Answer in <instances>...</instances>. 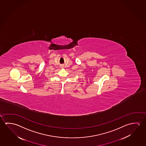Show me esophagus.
Returning <instances> with one entry per match:
<instances>
[{"mask_svg":"<svg viewBox=\"0 0 146 146\" xmlns=\"http://www.w3.org/2000/svg\"><path fill=\"white\" fill-rule=\"evenodd\" d=\"M61 68H64V66H61Z\"/></svg>","mask_w":146,"mask_h":146,"instance_id":"1","label":"esophagus"}]
</instances>
